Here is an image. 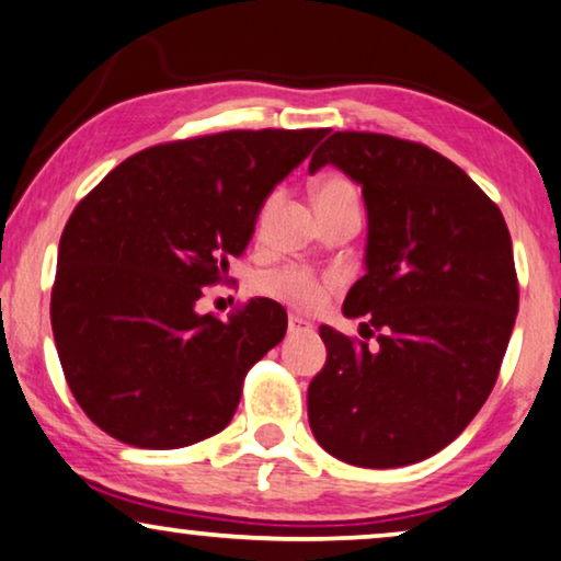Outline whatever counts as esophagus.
<instances>
[{"label": "esophagus", "instance_id": "esophagus-1", "mask_svg": "<svg viewBox=\"0 0 561 561\" xmlns=\"http://www.w3.org/2000/svg\"><path fill=\"white\" fill-rule=\"evenodd\" d=\"M311 321H306L301 317H296V313H290L288 317V332L290 334H298V332H311Z\"/></svg>", "mask_w": 561, "mask_h": 561}]
</instances>
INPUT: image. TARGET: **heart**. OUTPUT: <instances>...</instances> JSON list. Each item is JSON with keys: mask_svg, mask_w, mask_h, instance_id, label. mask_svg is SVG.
<instances>
[{"mask_svg": "<svg viewBox=\"0 0 561 561\" xmlns=\"http://www.w3.org/2000/svg\"><path fill=\"white\" fill-rule=\"evenodd\" d=\"M313 198H317V209L319 214L342 209V206H355L357 204V191L347 179L342 175H327L317 183L313 188ZM280 202V194L275 191L265 198L263 209L257 214V227H263L271 214L275 211V206ZM336 275L334 273H317L309 271V267H298V265H288L283 271H275L265 278V290L273 294L280 301H286L290 306L301 311H317L319 306H324L327 296L336 288Z\"/></svg>", "mask_w": 561, "mask_h": 561, "instance_id": "obj_1", "label": "heart"}]
</instances>
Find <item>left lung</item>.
I'll return each instance as SVG.
<instances>
[{
    "instance_id": "8db88e82",
    "label": "left lung",
    "mask_w": 561,
    "mask_h": 561,
    "mask_svg": "<svg viewBox=\"0 0 561 561\" xmlns=\"http://www.w3.org/2000/svg\"><path fill=\"white\" fill-rule=\"evenodd\" d=\"M327 163L363 186L367 273L344 313L378 347L321 327L311 432L347 465L421 462L465 432L501 373L518 311L508 227L462 168L421 142L344 129L309 171Z\"/></svg>"
}]
</instances>
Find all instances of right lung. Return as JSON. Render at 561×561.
Returning <instances> with one entry per match:
<instances>
[{
  "label": "right lung",
  "instance_id": "add662e5",
  "mask_svg": "<svg viewBox=\"0 0 561 561\" xmlns=\"http://www.w3.org/2000/svg\"><path fill=\"white\" fill-rule=\"evenodd\" d=\"M327 129H229L135 152L66 221L50 324L83 413L140 449L219 434L244 375L283 340L286 309L250 298L198 313L229 283L263 202Z\"/></svg>",
  "mask_w": 561,
  "mask_h": 561
}]
</instances>
